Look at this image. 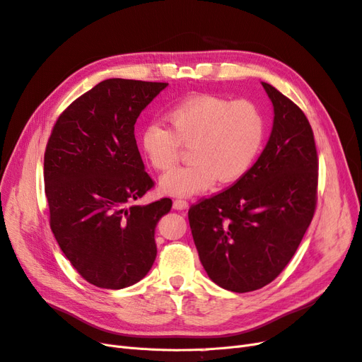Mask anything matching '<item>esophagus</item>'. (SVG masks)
Wrapping results in <instances>:
<instances>
[{"mask_svg": "<svg viewBox=\"0 0 362 362\" xmlns=\"http://www.w3.org/2000/svg\"><path fill=\"white\" fill-rule=\"evenodd\" d=\"M173 208H175V210H187L189 202L184 201V199H175L173 201Z\"/></svg>", "mask_w": 362, "mask_h": 362, "instance_id": "34e87169", "label": "esophagus"}]
</instances>
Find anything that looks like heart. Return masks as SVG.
<instances>
[{
  "instance_id": "heart-1",
  "label": "heart",
  "mask_w": 362,
  "mask_h": 362,
  "mask_svg": "<svg viewBox=\"0 0 362 362\" xmlns=\"http://www.w3.org/2000/svg\"><path fill=\"white\" fill-rule=\"evenodd\" d=\"M169 127L149 122L140 133V148L152 168L166 172L177 164L181 146H190V164L161 178L173 196H192L211 189L216 180L233 182L250 169L266 134L259 108L250 101L196 96L172 107Z\"/></svg>"
}]
</instances>
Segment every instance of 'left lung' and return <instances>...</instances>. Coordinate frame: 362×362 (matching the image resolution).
<instances>
[{"label": "left lung", "mask_w": 362, "mask_h": 362, "mask_svg": "<svg viewBox=\"0 0 362 362\" xmlns=\"http://www.w3.org/2000/svg\"><path fill=\"white\" fill-rule=\"evenodd\" d=\"M261 84L275 113L264 151L231 187L189 210L206 275L234 293L262 288L286 269L317 204L319 158L308 119L275 87Z\"/></svg>", "instance_id": "left-lung-1"}]
</instances>
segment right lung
<instances>
[{"label":"right lung","instance_id":"obj_1","mask_svg":"<svg viewBox=\"0 0 362 362\" xmlns=\"http://www.w3.org/2000/svg\"><path fill=\"white\" fill-rule=\"evenodd\" d=\"M166 86L104 80L59 116L48 140L51 231L74 269L100 288L133 286L157 257L156 226L172 201L129 204L154 185L136 144V120Z\"/></svg>","mask_w":362,"mask_h":362}]
</instances>
